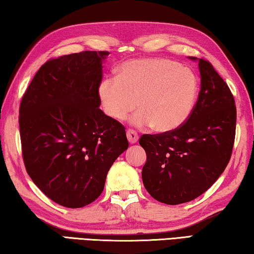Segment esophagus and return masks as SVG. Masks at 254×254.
Here are the masks:
<instances>
[{"mask_svg":"<svg viewBox=\"0 0 254 254\" xmlns=\"http://www.w3.org/2000/svg\"><path fill=\"white\" fill-rule=\"evenodd\" d=\"M127 136L128 142H130L131 144L136 143L137 140H139V135H137V133L135 131H133V130H127Z\"/></svg>","mask_w":254,"mask_h":254,"instance_id":"1","label":"esophagus"}]
</instances>
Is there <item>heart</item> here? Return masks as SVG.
I'll use <instances>...</instances> for the list:
<instances>
[{
  "label": "heart",
  "instance_id": "obj_1",
  "mask_svg": "<svg viewBox=\"0 0 254 254\" xmlns=\"http://www.w3.org/2000/svg\"><path fill=\"white\" fill-rule=\"evenodd\" d=\"M198 95V79L190 68L165 58H144L122 64L117 78H105L98 96L105 113L117 121L139 106L131 119L135 127L152 126L170 132L192 113Z\"/></svg>",
  "mask_w": 254,
  "mask_h": 254
}]
</instances>
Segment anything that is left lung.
Returning a JSON list of instances; mask_svg holds the SVG:
<instances>
[{"instance_id": "left-lung-1", "label": "left lung", "mask_w": 254, "mask_h": 254, "mask_svg": "<svg viewBox=\"0 0 254 254\" xmlns=\"http://www.w3.org/2000/svg\"><path fill=\"white\" fill-rule=\"evenodd\" d=\"M198 63L200 92L186 123L161 134H143L147 153L142 182L154 199L187 203L205 192L225 170L233 149L236 107L229 86L204 59Z\"/></svg>"}]
</instances>
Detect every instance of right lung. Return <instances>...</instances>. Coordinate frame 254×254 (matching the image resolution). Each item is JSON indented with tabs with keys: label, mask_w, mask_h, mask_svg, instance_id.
Returning a JSON list of instances; mask_svg holds the SVG:
<instances>
[{
	"label": "right lung",
	"mask_w": 254,
	"mask_h": 254,
	"mask_svg": "<svg viewBox=\"0 0 254 254\" xmlns=\"http://www.w3.org/2000/svg\"><path fill=\"white\" fill-rule=\"evenodd\" d=\"M107 51L47 62L20 105V135L30 178L68 208L91 204L111 166L128 147L126 128L100 109L98 86Z\"/></svg>",
	"instance_id": "1"
}]
</instances>
